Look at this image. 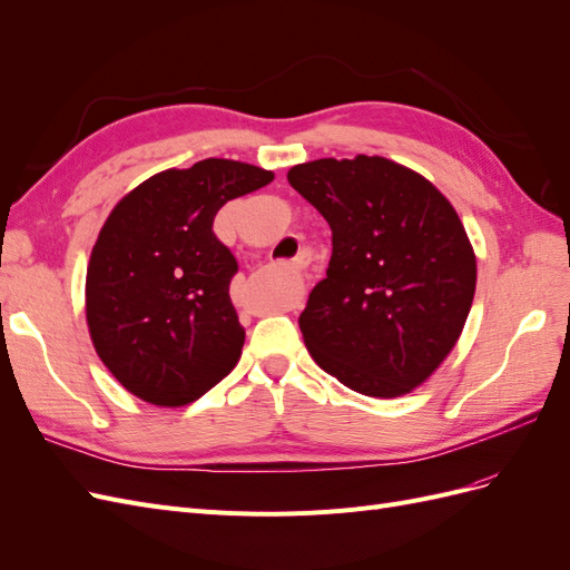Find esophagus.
Segmentation results:
<instances>
[{"label":"esophagus","instance_id":"esophagus-1","mask_svg":"<svg viewBox=\"0 0 570 570\" xmlns=\"http://www.w3.org/2000/svg\"><path fill=\"white\" fill-rule=\"evenodd\" d=\"M308 266V254H297V258H295V268L297 271H304Z\"/></svg>","mask_w":570,"mask_h":570}]
</instances>
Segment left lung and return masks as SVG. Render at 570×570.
Segmentation results:
<instances>
[{
	"label": "left lung",
	"instance_id": "1",
	"mask_svg": "<svg viewBox=\"0 0 570 570\" xmlns=\"http://www.w3.org/2000/svg\"><path fill=\"white\" fill-rule=\"evenodd\" d=\"M287 180L333 230L325 278L299 316L308 354L358 394L413 392L454 350L475 295V252L452 202L366 154L297 164Z\"/></svg>",
	"mask_w": 570,
	"mask_h": 570
}]
</instances>
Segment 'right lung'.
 <instances>
[{
  "instance_id": "add662e5",
  "label": "right lung",
  "mask_w": 570,
  "mask_h": 570,
  "mask_svg": "<svg viewBox=\"0 0 570 570\" xmlns=\"http://www.w3.org/2000/svg\"><path fill=\"white\" fill-rule=\"evenodd\" d=\"M273 178L204 159L154 174L111 209L85 275V318L101 364L137 400L185 406L235 368L245 344L230 302L237 262L212 226L223 204Z\"/></svg>"
}]
</instances>
